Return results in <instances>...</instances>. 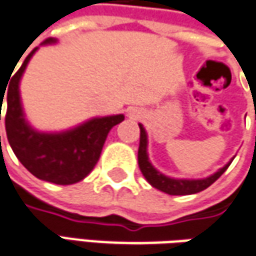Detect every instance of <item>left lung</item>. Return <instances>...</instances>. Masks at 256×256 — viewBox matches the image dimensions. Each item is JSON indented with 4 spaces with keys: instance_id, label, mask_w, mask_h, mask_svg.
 Returning <instances> with one entry per match:
<instances>
[{
    "instance_id": "1",
    "label": "left lung",
    "mask_w": 256,
    "mask_h": 256,
    "mask_svg": "<svg viewBox=\"0 0 256 256\" xmlns=\"http://www.w3.org/2000/svg\"><path fill=\"white\" fill-rule=\"evenodd\" d=\"M140 128V144H138V167H140V172L144 176V178L150 186H153L154 188L163 191L166 194H170V196H188V194H196L200 192L202 190L208 188L214 181H216L224 172L230 167V164L232 162L234 158H231L230 163H226L220 168L218 172L214 174H211L210 177L206 178H198V180H188V178H172V177H167L164 176L163 172H160L158 170H156L153 167V164L150 163L148 160V154H147V133H146L143 124H138Z\"/></svg>"
}]
</instances>
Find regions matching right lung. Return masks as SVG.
Listing matches in <instances>:
<instances>
[{
    "instance_id": "add662e5",
    "label": "right lung",
    "mask_w": 256,
    "mask_h": 256,
    "mask_svg": "<svg viewBox=\"0 0 256 256\" xmlns=\"http://www.w3.org/2000/svg\"><path fill=\"white\" fill-rule=\"evenodd\" d=\"M56 44L49 38L42 45ZM35 48L18 72L10 80L6 90L5 130L10 146L18 160L36 178L59 186H69L82 181L92 172L100 157L102 148L110 128L124 120L123 114L93 118L65 132L46 133L34 128L25 119L21 103L20 82L28 62L36 52ZM5 92L0 93L1 106ZM1 120V108H0Z\"/></svg>"
}]
</instances>
